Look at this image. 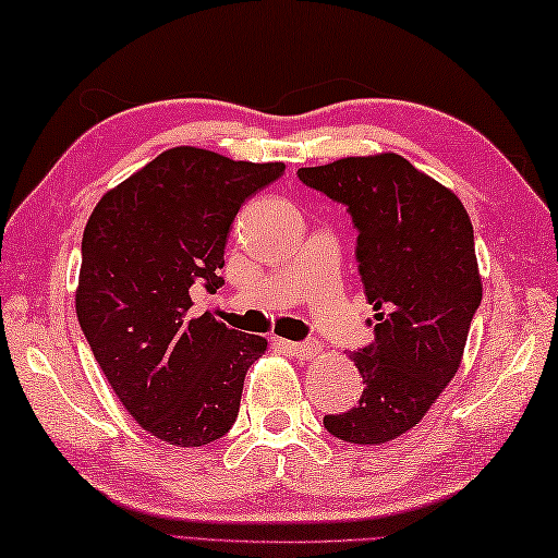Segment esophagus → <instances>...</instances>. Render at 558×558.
<instances>
[{
    "label": "esophagus",
    "mask_w": 558,
    "mask_h": 558,
    "mask_svg": "<svg viewBox=\"0 0 558 558\" xmlns=\"http://www.w3.org/2000/svg\"><path fill=\"white\" fill-rule=\"evenodd\" d=\"M281 350H287L289 355H294L299 360H308L320 353V345L318 343H291V340H279L277 343Z\"/></svg>",
    "instance_id": "34e87169"
}]
</instances>
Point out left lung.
Listing matches in <instances>:
<instances>
[{"label":"left lung","mask_w":558,"mask_h":558,"mask_svg":"<svg viewBox=\"0 0 558 558\" xmlns=\"http://www.w3.org/2000/svg\"><path fill=\"white\" fill-rule=\"evenodd\" d=\"M299 179L353 215L376 320L373 343L350 353L360 402L324 426L348 444H387L422 422L461 367L483 299L473 225L453 191L392 151L308 166Z\"/></svg>","instance_id":"8db88e82"}]
</instances>
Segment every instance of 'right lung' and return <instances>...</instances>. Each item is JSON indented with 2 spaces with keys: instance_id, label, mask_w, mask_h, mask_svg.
I'll return each instance as SVG.
<instances>
[{
  "instance_id": "obj_1",
  "label": "right lung",
  "mask_w": 558,
  "mask_h": 558,
  "mask_svg": "<svg viewBox=\"0 0 558 558\" xmlns=\"http://www.w3.org/2000/svg\"><path fill=\"white\" fill-rule=\"evenodd\" d=\"M284 169L173 146L107 191L85 225L77 320L126 412L166 444L205 446L238 418L267 340L210 314L191 318L189 291L225 284L234 215Z\"/></svg>"
}]
</instances>
